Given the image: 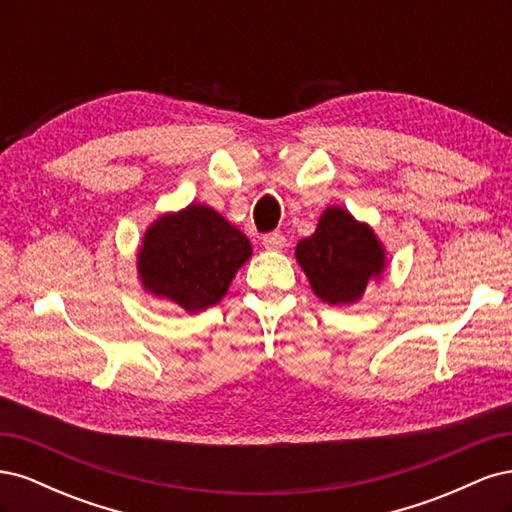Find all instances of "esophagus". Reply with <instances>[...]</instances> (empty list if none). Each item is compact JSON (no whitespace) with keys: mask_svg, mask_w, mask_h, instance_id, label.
I'll use <instances>...</instances> for the list:
<instances>
[{"mask_svg":"<svg viewBox=\"0 0 512 512\" xmlns=\"http://www.w3.org/2000/svg\"><path fill=\"white\" fill-rule=\"evenodd\" d=\"M284 245H286V237L282 235V232H271V235L262 237V247H265V250L280 252V250H284Z\"/></svg>","mask_w":512,"mask_h":512,"instance_id":"esophagus-1","label":"esophagus"}]
</instances>
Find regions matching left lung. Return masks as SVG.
I'll return each mask as SVG.
<instances>
[{
  "label": "left lung",
  "mask_w": 512,
  "mask_h": 512,
  "mask_svg": "<svg viewBox=\"0 0 512 512\" xmlns=\"http://www.w3.org/2000/svg\"><path fill=\"white\" fill-rule=\"evenodd\" d=\"M294 256L316 297L333 307L359 303L367 284L380 282L389 267L374 228L337 205L322 211L314 235L297 243Z\"/></svg>",
  "instance_id": "obj_1"
}]
</instances>
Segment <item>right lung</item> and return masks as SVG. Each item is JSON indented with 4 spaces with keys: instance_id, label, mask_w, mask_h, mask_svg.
Here are the masks:
<instances>
[{
    "instance_id": "add662e5",
    "label": "right lung",
    "mask_w": 512,
    "mask_h": 512,
    "mask_svg": "<svg viewBox=\"0 0 512 512\" xmlns=\"http://www.w3.org/2000/svg\"><path fill=\"white\" fill-rule=\"evenodd\" d=\"M252 256V243L226 218L200 203L166 211L153 220L136 254L138 282L156 299L188 314L218 305L237 271Z\"/></svg>"
}]
</instances>
